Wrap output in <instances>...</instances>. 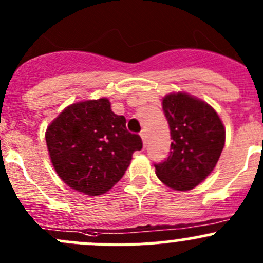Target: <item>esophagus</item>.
<instances>
[{
  "label": "esophagus",
  "mask_w": 263,
  "mask_h": 263,
  "mask_svg": "<svg viewBox=\"0 0 263 263\" xmlns=\"http://www.w3.org/2000/svg\"><path fill=\"white\" fill-rule=\"evenodd\" d=\"M140 136H141V140H142V144H144V146H146V141H147V135L145 131H141V134H140Z\"/></svg>",
  "instance_id": "34e87169"
}]
</instances>
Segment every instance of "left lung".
Here are the masks:
<instances>
[{
	"mask_svg": "<svg viewBox=\"0 0 263 263\" xmlns=\"http://www.w3.org/2000/svg\"><path fill=\"white\" fill-rule=\"evenodd\" d=\"M163 110L171 129V154L155 164L158 178L176 191L193 190L216 166L225 145V128L216 110L187 92L163 98Z\"/></svg>",
	"mask_w": 263,
	"mask_h": 263,
	"instance_id": "obj_1",
	"label": "left lung"
}]
</instances>
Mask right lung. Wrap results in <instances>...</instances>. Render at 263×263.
I'll use <instances>...</instances> for the list:
<instances>
[{
  "label": "right lung",
  "mask_w": 263,
  "mask_h": 263,
  "mask_svg": "<svg viewBox=\"0 0 263 263\" xmlns=\"http://www.w3.org/2000/svg\"><path fill=\"white\" fill-rule=\"evenodd\" d=\"M46 142L55 173L78 192L98 196L123 177L141 137L129 134L126 118L107 98L66 107L47 127Z\"/></svg>",
  "instance_id": "right-lung-1"
}]
</instances>
